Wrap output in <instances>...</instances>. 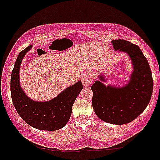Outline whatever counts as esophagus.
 <instances>
[{"label": "esophagus", "instance_id": "esophagus-1", "mask_svg": "<svg viewBox=\"0 0 160 160\" xmlns=\"http://www.w3.org/2000/svg\"><path fill=\"white\" fill-rule=\"evenodd\" d=\"M93 74L91 72H86L82 77V82L84 87H87L93 81Z\"/></svg>", "mask_w": 160, "mask_h": 160}]
</instances>
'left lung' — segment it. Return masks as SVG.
Listing matches in <instances>:
<instances>
[{
  "label": "left lung",
  "instance_id": "1",
  "mask_svg": "<svg viewBox=\"0 0 160 160\" xmlns=\"http://www.w3.org/2000/svg\"><path fill=\"white\" fill-rule=\"evenodd\" d=\"M115 51L125 52L132 61L133 72L128 84L122 87L106 86L102 75L91 89L92 105L101 120L113 124H124L137 118L147 108L151 99L153 80L147 59L139 47L124 39L112 40Z\"/></svg>",
  "mask_w": 160,
  "mask_h": 160
}]
</instances>
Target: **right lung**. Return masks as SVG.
I'll return each instance as SVG.
<instances>
[{
	"instance_id": "1",
	"label": "right lung",
	"mask_w": 160,
	"mask_h": 160,
	"mask_svg": "<svg viewBox=\"0 0 160 160\" xmlns=\"http://www.w3.org/2000/svg\"><path fill=\"white\" fill-rule=\"evenodd\" d=\"M29 45L20 52L10 79V91L13 105L28 124L42 131H56L62 128L69 121L72 106L83 88L80 81L66 88L53 99L47 102H36L29 99L21 88L20 68L22 59L32 48Z\"/></svg>"
}]
</instances>
